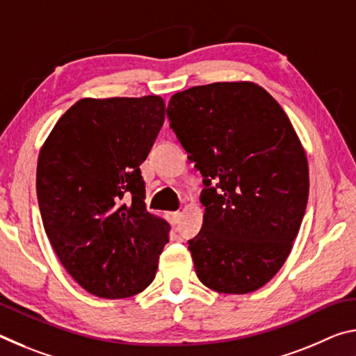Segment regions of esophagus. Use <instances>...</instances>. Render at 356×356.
<instances>
[{"label": "esophagus", "instance_id": "esophagus-1", "mask_svg": "<svg viewBox=\"0 0 356 356\" xmlns=\"http://www.w3.org/2000/svg\"><path fill=\"white\" fill-rule=\"evenodd\" d=\"M180 216H182V213H180V212H170V213L166 215V218H168V221L171 222L172 226H176L177 222L180 221Z\"/></svg>", "mask_w": 356, "mask_h": 356}]
</instances>
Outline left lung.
<instances>
[{
    "mask_svg": "<svg viewBox=\"0 0 356 356\" xmlns=\"http://www.w3.org/2000/svg\"><path fill=\"white\" fill-rule=\"evenodd\" d=\"M166 116L206 185L202 227L188 240L197 278L220 293L257 291L286 262L308 204V160L291 120L250 81L174 94Z\"/></svg>",
    "mask_w": 356,
    "mask_h": 356,
    "instance_id": "1",
    "label": "left lung"
}]
</instances>
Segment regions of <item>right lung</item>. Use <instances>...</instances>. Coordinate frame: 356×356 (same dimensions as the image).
I'll return each instance as SVG.
<instances>
[{
  "label": "right lung",
  "mask_w": 356,
  "mask_h": 356,
  "mask_svg": "<svg viewBox=\"0 0 356 356\" xmlns=\"http://www.w3.org/2000/svg\"><path fill=\"white\" fill-rule=\"evenodd\" d=\"M165 122V102L81 99L40 149L38 201L67 273L100 298H127L154 281L170 225L146 210L140 165Z\"/></svg>",
  "instance_id": "add662e5"
}]
</instances>
